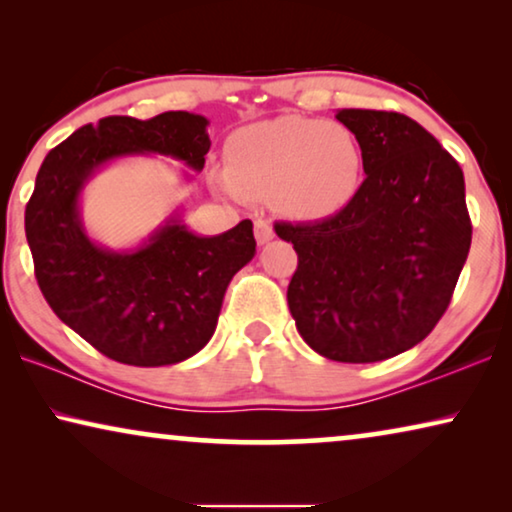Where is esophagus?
<instances>
[{"instance_id":"esophagus-1","label":"esophagus","mask_w":512,"mask_h":512,"mask_svg":"<svg viewBox=\"0 0 512 512\" xmlns=\"http://www.w3.org/2000/svg\"><path fill=\"white\" fill-rule=\"evenodd\" d=\"M254 235H256V242L258 244H268V242H272V237H275V230H272V226H270L268 221L258 219L254 223Z\"/></svg>"}]
</instances>
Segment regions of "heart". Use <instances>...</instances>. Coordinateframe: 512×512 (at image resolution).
Wrapping results in <instances>:
<instances>
[{
	"instance_id": "b5f03b06",
	"label": "heart",
	"mask_w": 512,
	"mask_h": 512,
	"mask_svg": "<svg viewBox=\"0 0 512 512\" xmlns=\"http://www.w3.org/2000/svg\"><path fill=\"white\" fill-rule=\"evenodd\" d=\"M228 167L212 186L233 200L270 198L279 214L324 221L352 205L363 184V151L342 123L282 116L237 130Z\"/></svg>"
}]
</instances>
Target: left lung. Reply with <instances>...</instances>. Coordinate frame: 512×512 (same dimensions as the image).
<instances>
[{
	"instance_id": "8db88e82",
	"label": "left lung",
	"mask_w": 512,
	"mask_h": 512,
	"mask_svg": "<svg viewBox=\"0 0 512 512\" xmlns=\"http://www.w3.org/2000/svg\"><path fill=\"white\" fill-rule=\"evenodd\" d=\"M335 118L359 139L366 179L331 219L275 226L298 254L286 300L314 352L375 363L422 342L450 305L473 233L464 172L408 116Z\"/></svg>"
}]
</instances>
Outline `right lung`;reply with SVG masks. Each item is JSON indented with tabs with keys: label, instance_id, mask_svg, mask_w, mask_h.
<instances>
[{
	"label": "right lung",
	"instance_id": "obj_1",
	"mask_svg": "<svg viewBox=\"0 0 512 512\" xmlns=\"http://www.w3.org/2000/svg\"><path fill=\"white\" fill-rule=\"evenodd\" d=\"M207 125L188 111L149 121L107 116L69 135L39 167L25 207L39 289L72 331L118 363L174 366L212 340L230 279L256 256L254 223L195 235L177 207L142 244L109 249L83 226L81 195L123 158L165 156L202 172Z\"/></svg>",
	"mask_w": 512,
	"mask_h": 512
}]
</instances>
